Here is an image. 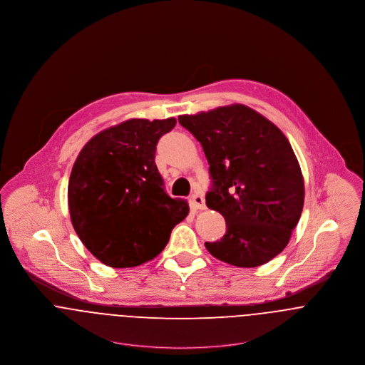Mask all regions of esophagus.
Instances as JSON below:
<instances>
[{"instance_id": "obj_1", "label": "esophagus", "mask_w": 365, "mask_h": 365, "mask_svg": "<svg viewBox=\"0 0 365 365\" xmlns=\"http://www.w3.org/2000/svg\"><path fill=\"white\" fill-rule=\"evenodd\" d=\"M192 204L197 210H205V200L202 194L195 193L192 195Z\"/></svg>"}]
</instances>
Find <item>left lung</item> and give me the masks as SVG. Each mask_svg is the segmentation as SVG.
<instances>
[{
	"label": "left lung",
	"mask_w": 365,
	"mask_h": 365,
	"mask_svg": "<svg viewBox=\"0 0 365 365\" xmlns=\"http://www.w3.org/2000/svg\"><path fill=\"white\" fill-rule=\"evenodd\" d=\"M179 123L201 143L210 164L207 207L226 220V235L205 242L210 254L237 267L277 257L304 201L299 163L285 135L244 105L179 115Z\"/></svg>",
	"instance_id": "8db88e82"
}]
</instances>
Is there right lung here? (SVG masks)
I'll list each match as a JSON object with an SVG mask.
<instances>
[{
	"label": "right lung",
	"mask_w": 365,
	"mask_h": 365,
	"mask_svg": "<svg viewBox=\"0 0 365 365\" xmlns=\"http://www.w3.org/2000/svg\"><path fill=\"white\" fill-rule=\"evenodd\" d=\"M176 124L132 118L95 135L68 180L73 227L88 251L110 267H133L157 257L172 229L189 214L172 198L155 165L158 139Z\"/></svg>",
	"instance_id": "1"
}]
</instances>
